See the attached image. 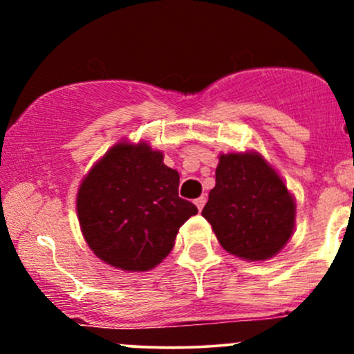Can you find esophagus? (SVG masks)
<instances>
[{"instance_id": "34e87169", "label": "esophagus", "mask_w": 354, "mask_h": 354, "mask_svg": "<svg viewBox=\"0 0 354 354\" xmlns=\"http://www.w3.org/2000/svg\"><path fill=\"white\" fill-rule=\"evenodd\" d=\"M205 203H206L205 196H200V198H196V200H194V205H196V208L200 211L203 209V206H205Z\"/></svg>"}]
</instances>
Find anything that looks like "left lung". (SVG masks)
I'll return each mask as SVG.
<instances>
[{"label":"left lung","instance_id":"obj_1","mask_svg":"<svg viewBox=\"0 0 354 354\" xmlns=\"http://www.w3.org/2000/svg\"><path fill=\"white\" fill-rule=\"evenodd\" d=\"M201 214L230 254L265 261L293 236L296 203L263 154L226 153L219 154L216 185Z\"/></svg>","mask_w":354,"mask_h":354}]
</instances>
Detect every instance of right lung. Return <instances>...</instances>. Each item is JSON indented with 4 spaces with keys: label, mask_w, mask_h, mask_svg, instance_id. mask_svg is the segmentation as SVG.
<instances>
[{
    "label": "right lung",
    "mask_w": 354,
    "mask_h": 354,
    "mask_svg": "<svg viewBox=\"0 0 354 354\" xmlns=\"http://www.w3.org/2000/svg\"><path fill=\"white\" fill-rule=\"evenodd\" d=\"M180 174L146 141H118L81 181L76 211L84 241L101 261L148 271L171 253L183 223L198 213L178 196Z\"/></svg>",
    "instance_id": "1"
}]
</instances>
